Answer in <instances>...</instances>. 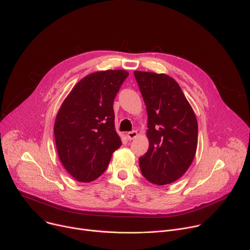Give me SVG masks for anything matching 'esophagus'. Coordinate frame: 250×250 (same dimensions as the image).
Here are the masks:
<instances>
[{
	"instance_id": "1",
	"label": "esophagus",
	"mask_w": 250,
	"mask_h": 250,
	"mask_svg": "<svg viewBox=\"0 0 250 250\" xmlns=\"http://www.w3.org/2000/svg\"><path fill=\"white\" fill-rule=\"evenodd\" d=\"M128 140H132L134 139L136 136H137V131L136 130H131V131H128L127 134H126Z\"/></svg>"
}]
</instances>
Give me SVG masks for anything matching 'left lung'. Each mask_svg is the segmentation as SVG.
Instances as JSON below:
<instances>
[{"label": "left lung", "mask_w": 250, "mask_h": 250, "mask_svg": "<svg viewBox=\"0 0 250 250\" xmlns=\"http://www.w3.org/2000/svg\"><path fill=\"white\" fill-rule=\"evenodd\" d=\"M146 105L149 147L139 157L146 180L173 183L188 170L197 149L198 123L179 84L165 74L134 71Z\"/></svg>", "instance_id": "1"}]
</instances>
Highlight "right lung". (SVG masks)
<instances>
[{
    "label": "right lung",
    "instance_id": "obj_1",
    "mask_svg": "<svg viewBox=\"0 0 250 250\" xmlns=\"http://www.w3.org/2000/svg\"><path fill=\"white\" fill-rule=\"evenodd\" d=\"M127 76L125 70L92 73L75 85L60 106L54 124L57 152L79 182L100 177L122 146L113 104Z\"/></svg>",
    "mask_w": 250,
    "mask_h": 250
}]
</instances>
